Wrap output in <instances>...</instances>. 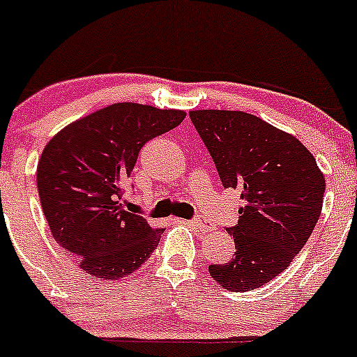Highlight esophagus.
Here are the masks:
<instances>
[{"label": "esophagus", "mask_w": 357, "mask_h": 357, "mask_svg": "<svg viewBox=\"0 0 357 357\" xmlns=\"http://www.w3.org/2000/svg\"><path fill=\"white\" fill-rule=\"evenodd\" d=\"M186 222H188L190 226H193V228H195L197 231H200V233H208V231H211V225H208L207 221H204V219H200V218L192 219V221H186Z\"/></svg>", "instance_id": "34e87169"}]
</instances>
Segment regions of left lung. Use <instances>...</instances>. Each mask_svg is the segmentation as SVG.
Here are the masks:
<instances>
[{
  "mask_svg": "<svg viewBox=\"0 0 357 357\" xmlns=\"http://www.w3.org/2000/svg\"><path fill=\"white\" fill-rule=\"evenodd\" d=\"M193 126L225 188L242 192L238 225L226 228L235 257L211 264L226 290L259 289L285 271L311 236L323 207L325 176L295 136L236 110H192Z\"/></svg>",
  "mask_w": 357,
  "mask_h": 357,
  "instance_id": "left-lung-1",
  "label": "left lung"
}]
</instances>
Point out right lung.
I'll return each mask as SVG.
<instances>
[{"label": "right lung", "mask_w": 357, "mask_h": 357, "mask_svg": "<svg viewBox=\"0 0 357 357\" xmlns=\"http://www.w3.org/2000/svg\"><path fill=\"white\" fill-rule=\"evenodd\" d=\"M183 110L114 103L63 128L38 164V192L53 238L93 278L117 280L149 261L164 229L124 208L146 142L183 122Z\"/></svg>", "instance_id": "obj_1"}]
</instances>
